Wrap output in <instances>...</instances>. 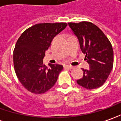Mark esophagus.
I'll use <instances>...</instances> for the list:
<instances>
[{
    "label": "esophagus",
    "instance_id": "34e87169",
    "mask_svg": "<svg viewBox=\"0 0 121 121\" xmlns=\"http://www.w3.org/2000/svg\"><path fill=\"white\" fill-rule=\"evenodd\" d=\"M65 68L69 69H72L73 68V66L69 65H65Z\"/></svg>",
    "mask_w": 121,
    "mask_h": 121
}]
</instances>
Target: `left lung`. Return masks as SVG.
Here are the masks:
<instances>
[{
	"mask_svg": "<svg viewBox=\"0 0 121 121\" xmlns=\"http://www.w3.org/2000/svg\"><path fill=\"white\" fill-rule=\"evenodd\" d=\"M68 25L77 37L82 52L86 55L90 69H82L83 77L77 83L86 89L103 85L113 66V49L104 33L93 23L82 21Z\"/></svg>",
	"mask_w": 121,
	"mask_h": 121,
	"instance_id": "obj_1",
	"label": "left lung"
}]
</instances>
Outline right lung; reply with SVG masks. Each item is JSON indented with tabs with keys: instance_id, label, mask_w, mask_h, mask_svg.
Segmentation results:
<instances>
[{
	"instance_id": "add662e5",
	"label": "right lung",
	"mask_w": 121,
	"mask_h": 121,
	"mask_svg": "<svg viewBox=\"0 0 121 121\" xmlns=\"http://www.w3.org/2000/svg\"><path fill=\"white\" fill-rule=\"evenodd\" d=\"M65 23H39L27 29L17 40L13 52L15 73L29 92L42 94L56 84L63 65L43 63L45 52L54 37L62 31Z\"/></svg>"
}]
</instances>
